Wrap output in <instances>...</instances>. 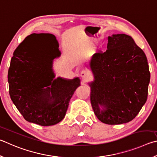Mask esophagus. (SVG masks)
<instances>
[{
	"mask_svg": "<svg viewBox=\"0 0 157 157\" xmlns=\"http://www.w3.org/2000/svg\"><path fill=\"white\" fill-rule=\"evenodd\" d=\"M80 76L84 80H87L89 78V73L86 70H82L80 73Z\"/></svg>",
	"mask_w": 157,
	"mask_h": 157,
	"instance_id": "esophagus-1",
	"label": "esophagus"
}]
</instances>
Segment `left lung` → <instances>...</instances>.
<instances>
[{"mask_svg":"<svg viewBox=\"0 0 157 157\" xmlns=\"http://www.w3.org/2000/svg\"><path fill=\"white\" fill-rule=\"evenodd\" d=\"M89 67L90 102L99 120L109 125L132 121L147 98L150 73L144 51L131 36L113 34L107 50L94 54Z\"/></svg>","mask_w":157,"mask_h":157,"instance_id":"obj_1","label":"left lung"}]
</instances>
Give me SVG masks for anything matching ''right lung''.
I'll return each instance as SVG.
<instances>
[{"label":"right lung","instance_id":"obj_1","mask_svg":"<svg viewBox=\"0 0 157 157\" xmlns=\"http://www.w3.org/2000/svg\"><path fill=\"white\" fill-rule=\"evenodd\" d=\"M61 56L51 33L28 36L13 52L8 71L10 98L25 120L43 126L60 122L80 79L55 78L53 60Z\"/></svg>","mask_w":157,"mask_h":157}]
</instances>
